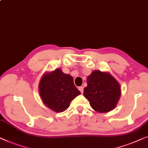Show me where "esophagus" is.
I'll return each instance as SVG.
<instances>
[{
    "label": "esophagus",
    "mask_w": 148,
    "mask_h": 148,
    "mask_svg": "<svg viewBox=\"0 0 148 148\" xmlns=\"http://www.w3.org/2000/svg\"><path fill=\"white\" fill-rule=\"evenodd\" d=\"M79 91H80V92L81 93H83V87H82V86H81V87H79Z\"/></svg>",
    "instance_id": "obj_1"
}]
</instances>
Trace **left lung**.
Instances as JSON below:
<instances>
[{
  "instance_id": "left-lung-1",
  "label": "left lung",
  "mask_w": 148,
  "mask_h": 148,
  "mask_svg": "<svg viewBox=\"0 0 148 148\" xmlns=\"http://www.w3.org/2000/svg\"><path fill=\"white\" fill-rule=\"evenodd\" d=\"M83 94L92 108L99 113L115 108L121 95L118 82L108 73L94 71L87 77Z\"/></svg>"
}]
</instances>
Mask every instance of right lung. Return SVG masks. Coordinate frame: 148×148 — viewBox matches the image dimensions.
Here are the masks:
<instances>
[{"mask_svg": "<svg viewBox=\"0 0 148 148\" xmlns=\"http://www.w3.org/2000/svg\"><path fill=\"white\" fill-rule=\"evenodd\" d=\"M39 92L44 104L55 112L65 111L70 102L81 93L74 85L73 78L60 69L42 77Z\"/></svg>", "mask_w": 148, "mask_h": 148, "instance_id": "1", "label": "right lung"}]
</instances>
